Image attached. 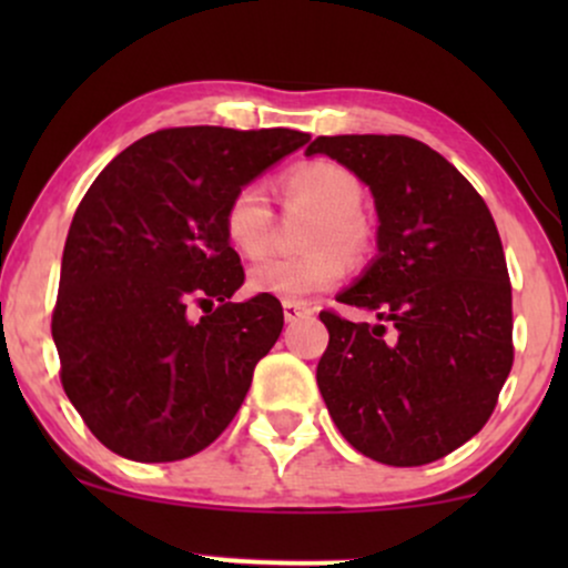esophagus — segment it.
<instances>
[{"mask_svg": "<svg viewBox=\"0 0 568 568\" xmlns=\"http://www.w3.org/2000/svg\"><path fill=\"white\" fill-rule=\"evenodd\" d=\"M283 315H285V323H296L302 321V317L312 315V306L304 302H283Z\"/></svg>", "mask_w": 568, "mask_h": 568, "instance_id": "34e87169", "label": "esophagus"}]
</instances>
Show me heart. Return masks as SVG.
<instances>
[{"instance_id": "heart-1", "label": "heart", "mask_w": 568, "mask_h": 568, "mask_svg": "<svg viewBox=\"0 0 568 568\" xmlns=\"http://www.w3.org/2000/svg\"><path fill=\"white\" fill-rule=\"evenodd\" d=\"M285 205L317 211L306 232L312 251L302 256L266 258L247 277L253 293L283 302H302L315 293L334 288L349 272V254L368 251L371 230L361 216L363 189L347 168L328 160H310L288 168L280 179ZM272 205L264 186L251 181L226 202L224 234L240 256H264L272 237Z\"/></svg>"}]
</instances>
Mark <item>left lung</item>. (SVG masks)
<instances>
[{
	"label": "left lung",
	"instance_id": "1",
	"mask_svg": "<svg viewBox=\"0 0 568 568\" xmlns=\"http://www.w3.org/2000/svg\"><path fill=\"white\" fill-rule=\"evenodd\" d=\"M371 189L379 256L336 302L379 323L321 312L328 349L317 387L352 448L419 467L467 443L513 368V288L484 197L446 158L408 135H321Z\"/></svg>",
	"mask_w": 568,
	"mask_h": 568
}]
</instances>
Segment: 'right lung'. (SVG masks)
Masks as SVG:
<instances>
[{"instance_id": "1", "label": "right lung", "mask_w": 568, "mask_h": 568, "mask_svg": "<svg viewBox=\"0 0 568 568\" xmlns=\"http://www.w3.org/2000/svg\"><path fill=\"white\" fill-rule=\"evenodd\" d=\"M306 141L288 128H168L88 189L63 247L53 342L71 406L109 452L186 459L230 427L283 306L262 293L230 302L245 272L226 202Z\"/></svg>"}]
</instances>
